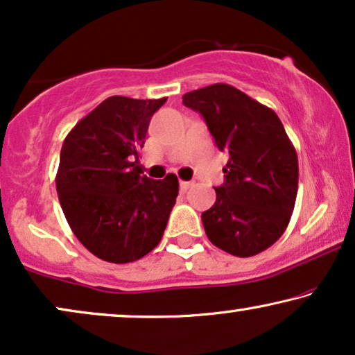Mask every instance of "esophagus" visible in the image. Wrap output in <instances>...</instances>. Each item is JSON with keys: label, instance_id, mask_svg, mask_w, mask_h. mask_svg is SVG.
<instances>
[{"label": "esophagus", "instance_id": "esophagus-1", "mask_svg": "<svg viewBox=\"0 0 355 355\" xmlns=\"http://www.w3.org/2000/svg\"><path fill=\"white\" fill-rule=\"evenodd\" d=\"M179 187H181V192H187L189 189L192 187V182H189V181H181V182H179Z\"/></svg>", "mask_w": 355, "mask_h": 355}]
</instances>
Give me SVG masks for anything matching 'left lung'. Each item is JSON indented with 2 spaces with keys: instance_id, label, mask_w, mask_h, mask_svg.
Wrapping results in <instances>:
<instances>
[{
  "instance_id": "8db88e82",
  "label": "left lung",
  "mask_w": 355,
  "mask_h": 355,
  "mask_svg": "<svg viewBox=\"0 0 355 355\" xmlns=\"http://www.w3.org/2000/svg\"><path fill=\"white\" fill-rule=\"evenodd\" d=\"M182 103L205 119L227 159L216 202L202 213L208 239L236 257H252L283 236L297 196L294 145L268 106L227 84L187 92Z\"/></svg>"
}]
</instances>
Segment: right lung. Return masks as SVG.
<instances>
[{
  "label": "right lung",
  "mask_w": 355,
  "mask_h": 355,
  "mask_svg": "<svg viewBox=\"0 0 355 355\" xmlns=\"http://www.w3.org/2000/svg\"><path fill=\"white\" fill-rule=\"evenodd\" d=\"M166 98L110 96L62 142L56 191L72 232L111 263L142 259L162 241L179 193L174 174L144 176L139 150Z\"/></svg>",
  "instance_id": "obj_1"
}]
</instances>
